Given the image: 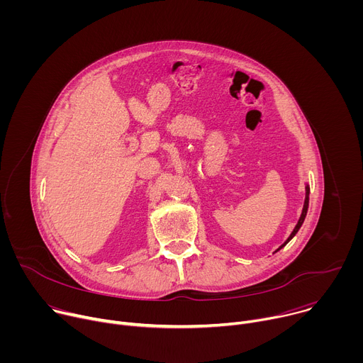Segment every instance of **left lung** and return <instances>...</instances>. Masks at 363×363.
Masks as SVG:
<instances>
[{
    "mask_svg": "<svg viewBox=\"0 0 363 363\" xmlns=\"http://www.w3.org/2000/svg\"><path fill=\"white\" fill-rule=\"evenodd\" d=\"M308 194H310V186L306 184V198H304V203H303V210H301V216H300V218H298V221H297V224H296V227H294V230L291 231V234L289 235V238L274 251V252H277L279 250H281L296 234H297V231L300 230V227L303 225V223H304V218H306V216H307V210H308Z\"/></svg>",
    "mask_w": 363,
    "mask_h": 363,
    "instance_id": "1",
    "label": "left lung"
}]
</instances>
